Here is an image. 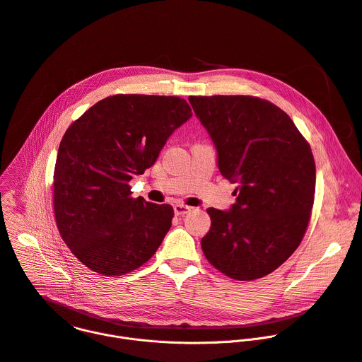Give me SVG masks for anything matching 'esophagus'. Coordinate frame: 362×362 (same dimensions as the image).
Listing matches in <instances>:
<instances>
[{
  "instance_id": "34e87169",
  "label": "esophagus",
  "mask_w": 362,
  "mask_h": 362,
  "mask_svg": "<svg viewBox=\"0 0 362 362\" xmlns=\"http://www.w3.org/2000/svg\"><path fill=\"white\" fill-rule=\"evenodd\" d=\"M173 209H175V214L177 216H185L192 210L190 206H185V204H175Z\"/></svg>"
}]
</instances>
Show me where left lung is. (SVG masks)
<instances>
[{"instance_id": "1", "label": "left lung", "mask_w": 362, "mask_h": 362, "mask_svg": "<svg viewBox=\"0 0 362 362\" xmlns=\"http://www.w3.org/2000/svg\"><path fill=\"white\" fill-rule=\"evenodd\" d=\"M189 102L216 146L220 173L237 183L228 211L207 209L211 226L202 250L230 279H262L305 234L315 193L311 148L291 117L266 99L214 95Z\"/></svg>"}]
</instances>
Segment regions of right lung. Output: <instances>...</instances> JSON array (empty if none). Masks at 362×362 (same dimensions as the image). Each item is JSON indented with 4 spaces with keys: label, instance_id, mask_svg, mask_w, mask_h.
Masks as SVG:
<instances>
[{
    "label": "right lung",
    "instance_id": "obj_1",
    "mask_svg": "<svg viewBox=\"0 0 362 362\" xmlns=\"http://www.w3.org/2000/svg\"><path fill=\"white\" fill-rule=\"evenodd\" d=\"M190 117L179 96L119 93L66 129L54 170V213L62 240L92 272L128 274L159 249L173 207L134 199L129 182L155 165Z\"/></svg>",
    "mask_w": 362,
    "mask_h": 362
}]
</instances>
